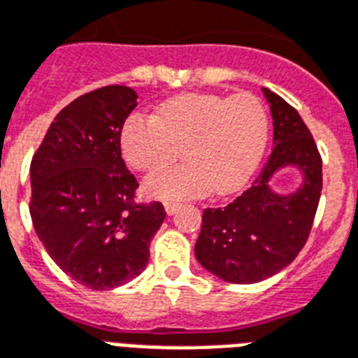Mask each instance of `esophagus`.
I'll return each instance as SVG.
<instances>
[{"instance_id":"esophagus-1","label":"esophagus","mask_w":358,"mask_h":358,"mask_svg":"<svg viewBox=\"0 0 358 358\" xmlns=\"http://www.w3.org/2000/svg\"><path fill=\"white\" fill-rule=\"evenodd\" d=\"M164 210H166L168 215H173V213L179 210V204H177V203H164Z\"/></svg>"}]
</instances>
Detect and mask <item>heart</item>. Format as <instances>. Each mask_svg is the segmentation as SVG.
I'll use <instances>...</instances> for the list:
<instances>
[{"label": "heart", "instance_id": "heart-1", "mask_svg": "<svg viewBox=\"0 0 358 358\" xmlns=\"http://www.w3.org/2000/svg\"><path fill=\"white\" fill-rule=\"evenodd\" d=\"M270 115L253 94L219 96L190 92L164 101L157 115L132 114L121 128V154L137 172L166 166L182 148L186 161L150 176V197L182 201L239 192L266 152Z\"/></svg>", "mask_w": 358, "mask_h": 358}]
</instances>
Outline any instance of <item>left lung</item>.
I'll return each instance as SVG.
<instances>
[{
	"instance_id": "8db88e82",
	"label": "left lung",
	"mask_w": 358,
	"mask_h": 358,
	"mask_svg": "<svg viewBox=\"0 0 358 358\" xmlns=\"http://www.w3.org/2000/svg\"><path fill=\"white\" fill-rule=\"evenodd\" d=\"M273 117V150L264 168L234 203L203 213L195 257L219 279L253 284L292 264L310 237L322 190V159L299 112L262 88ZM282 167H295L303 182L292 194L269 188Z\"/></svg>"
}]
</instances>
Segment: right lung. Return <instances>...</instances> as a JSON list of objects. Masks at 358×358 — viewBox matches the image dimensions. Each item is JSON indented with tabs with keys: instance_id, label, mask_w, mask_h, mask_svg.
Returning <instances> with one entry per match:
<instances>
[{
	"instance_id": "right-lung-1",
	"label": "right lung",
	"mask_w": 358,
	"mask_h": 358,
	"mask_svg": "<svg viewBox=\"0 0 358 358\" xmlns=\"http://www.w3.org/2000/svg\"><path fill=\"white\" fill-rule=\"evenodd\" d=\"M137 106L130 87L110 85L54 117L30 164V217L61 270L90 289H112L148 264L166 212L136 203L139 182L121 157V128Z\"/></svg>"
}]
</instances>
